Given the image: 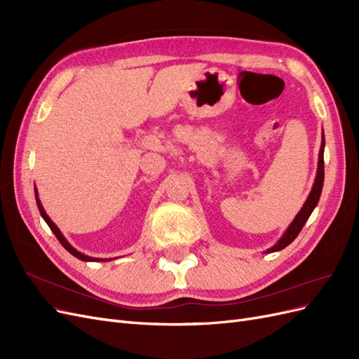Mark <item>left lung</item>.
<instances>
[{
  "mask_svg": "<svg viewBox=\"0 0 359 359\" xmlns=\"http://www.w3.org/2000/svg\"><path fill=\"white\" fill-rule=\"evenodd\" d=\"M323 148H325V136L322 135V144H320V151H319V163H318V173H316V180H314L313 189L309 194V198H307L306 203H304L301 211L297 214L295 219H293V222L286 229V232L283 233V236L280 238L276 245L268 248L266 253L280 252V250H283L285 247H287L298 236V233L301 232L304 224H306V222L309 220V217L311 215L313 210L316 208V205H318L319 198H320V193H322L323 175H325V170H323Z\"/></svg>",
  "mask_w": 359,
  "mask_h": 359,
  "instance_id": "left-lung-1",
  "label": "left lung"
}]
</instances>
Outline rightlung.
<instances>
[{
  "label": "right lung",
  "instance_id": "obj_1",
  "mask_svg": "<svg viewBox=\"0 0 359 359\" xmlns=\"http://www.w3.org/2000/svg\"><path fill=\"white\" fill-rule=\"evenodd\" d=\"M36 201H37V206H39V211H40V214H41V217L43 219H45V222L48 223V226L50 227V231L55 233V236H57V240L61 243V245L67 250L69 253H72L74 257H78V259H81V260H85V262H106V260H111V259H99V257H91V256H86V255H83V253H81V252H78V250L76 248H73L70 244H69V241L66 240V238H64V235L61 233V231L58 229L57 227V224L53 223L50 219H49V215L46 214V211L43 210V206H41V202H40V199H39V194H37V190H36Z\"/></svg>",
  "mask_w": 359,
  "mask_h": 359
}]
</instances>
